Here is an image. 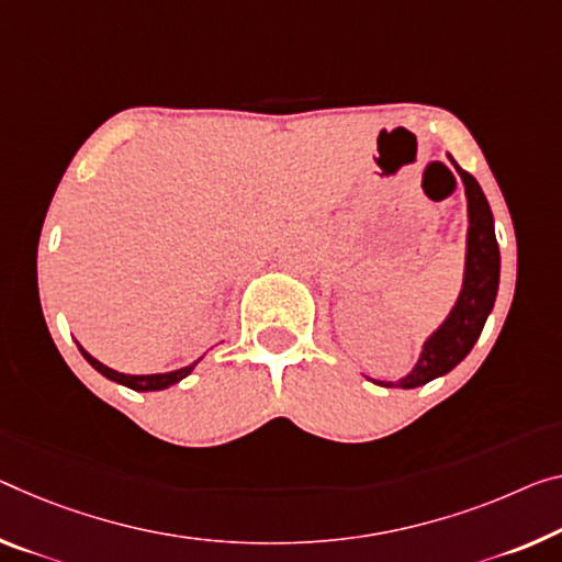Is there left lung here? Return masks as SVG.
<instances>
[{
    "instance_id": "left-lung-1",
    "label": "left lung",
    "mask_w": 562,
    "mask_h": 562,
    "mask_svg": "<svg viewBox=\"0 0 562 562\" xmlns=\"http://www.w3.org/2000/svg\"><path fill=\"white\" fill-rule=\"evenodd\" d=\"M452 160V158H450ZM454 162V160H452ZM464 183L468 195V258H464V281L457 296L450 316L445 324L429 336L422 347L419 361L414 364L407 376L400 382H376L379 386H400V390H414L431 382V379L452 371L460 361L472 351L474 341L480 339L482 326H485L492 306H495L497 286H499V248L495 238V221L485 193L477 180L468 170L454 162Z\"/></svg>"
}]
</instances>
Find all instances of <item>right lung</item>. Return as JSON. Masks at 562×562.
<instances>
[{
  "label": "right lung",
  "mask_w": 562,
  "mask_h": 562,
  "mask_svg": "<svg viewBox=\"0 0 562 562\" xmlns=\"http://www.w3.org/2000/svg\"><path fill=\"white\" fill-rule=\"evenodd\" d=\"M77 349H80L82 357L90 361V367L98 369L102 376H108L110 382H117V384H123V386H131V390H135V392H158V390H168V386L178 384L180 379H186L188 374H191L198 361H201V359H198V361H193V364H188V367H183V369H176V371H166V374H123V371L110 369V367L102 364V361L90 357V353L85 351V349L80 347V344H77Z\"/></svg>",
  "instance_id": "1"
}]
</instances>
